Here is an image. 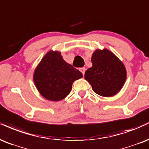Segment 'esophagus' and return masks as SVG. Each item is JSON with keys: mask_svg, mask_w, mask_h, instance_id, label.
Here are the masks:
<instances>
[{"mask_svg": "<svg viewBox=\"0 0 149 149\" xmlns=\"http://www.w3.org/2000/svg\"><path fill=\"white\" fill-rule=\"evenodd\" d=\"M79 70H80V72H81L82 73V74H83V75H84V74H85V71H86V69L84 68H79Z\"/></svg>", "mask_w": 149, "mask_h": 149, "instance_id": "esophagus-1", "label": "esophagus"}]
</instances>
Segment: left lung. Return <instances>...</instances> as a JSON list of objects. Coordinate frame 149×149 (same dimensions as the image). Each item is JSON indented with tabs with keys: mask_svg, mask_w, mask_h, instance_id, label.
I'll use <instances>...</instances> for the list:
<instances>
[{
	"mask_svg": "<svg viewBox=\"0 0 149 149\" xmlns=\"http://www.w3.org/2000/svg\"><path fill=\"white\" fill-rule=\"evenodd\" d=\"M93 66L85 72V79L95 93L104 97L113 96L121 89L126 79L123 63L107 49L96 50L91 58Z\"/></svg>",
	"mask_w": 149,
	"mask_h": 149,
	"instance_id": "8db88e82",
	"label": "left lung"
}]
</instances>
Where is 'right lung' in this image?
Here are the masks:
<instances>
[{
  "label": "right lung",
  "instance_id": "obj_1",
  "mask_svg": "<svg viewBox=\"0 0 149 149\" xmlns=\"http://www.w3.org/2000/svg\"><path fill=\"white\" fill-rule=\"evenodd\" d=\"M81 77V72L67 63L60 52L52 51L42 59L33 75L38 91L52 101L65 98L70 93L74 81Z\"/></svg>",
  "mask_w": 149,
  "mask_h": 149
}]
</instances>
